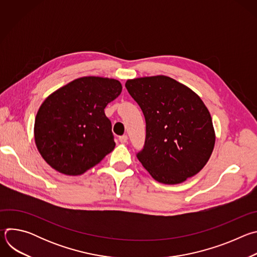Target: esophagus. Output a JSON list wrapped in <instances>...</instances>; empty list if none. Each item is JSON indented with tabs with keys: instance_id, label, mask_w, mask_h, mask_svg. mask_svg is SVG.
<instances>
[{
	"instance_id": "1",
	"label": "esophagus",
	"mask_w": 257,
	"mask_h": 257,
	"mask_svg": "<svg viewBox=\"0 0 257 257\" xmlns=\"http://www.w3.org/2000/svg\"><path fill=\"white\" fill-rule=\"evenodd\" d=\"M119 140L121 143H126L128 141V136L127 135H122L119 137Z\"/></svg>"
}]
</instances>
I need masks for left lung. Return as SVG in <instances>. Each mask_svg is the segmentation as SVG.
Segmentation results:
<instances>
[{
	"instance_id": "1",
	"label": "left lung",
	"mask_w": 257,
	"mask_h": 257,
	"mask_svg": "<svg viewBox=\"0 0 257 257\" xmlns=\"http://www.w3.org/2000/svg\"><path fill=\"white\" fill-rule=\"evenodd\" d=\"M125 86L145 118L144 148L137 154L145 170L168 185L200 172L215 142L211 116L201 98L165 75L129 79Z\"/></svg>"
}]
</instances>
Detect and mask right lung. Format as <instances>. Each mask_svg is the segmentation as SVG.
<instances>
[{
	"label": "right lung",
	"instance_id": "add662e5",
	"mask_svg": "<svg viewBox=\"0 0 257 257\" xmlns=\"http://www.w3.org/2000/svg\"><path fill=\"white\" fill-rule=\"evenodd\" d=\"M113 78H77L50 94L34 122V141L43 159L56 171L79 176L115 149L112 124L104 107L120 95Z\"/></svg>",
	"mask_w": 257,
	"mask_h": 257
}]
</instances>
